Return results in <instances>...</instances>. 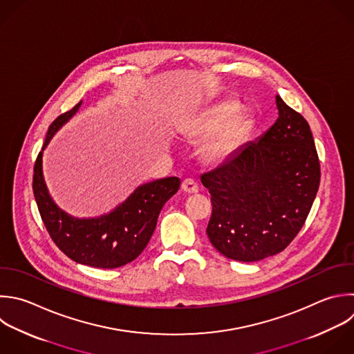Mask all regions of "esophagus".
<instances>
[{
    "instance_id": "34e87169",
    "label": "esophagus",
    "mask_w": 354,
    "mask_h": 354,
    "mask_svg": "<svg viewBox=\"0 0 354 354\" xmlns=\"http://www.w3.org/2000/svg\"><path fill=\"white\" fill-rule=\"evenodd\" d=\"M181 188L187 194H198V191H199L198 184L194 180H191V178H185L183 181V184H181Z\"/></svg>"
}]
</instances>
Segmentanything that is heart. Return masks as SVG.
<instances>
[{"label":"heart","instance_id":"1","mask_svg":"<svg viewBox=\"0 0 354 354\" xmlns=\"http://www.w3.org/2000/svg\"><path fill=\"white\" fill-rule=\"evenodd\" d=\"M239 109L235 101H224L206 109L199 118L192 120L184 136L201 141V159L207 166H220L228 160L241 145L246 130L248 120L243 116H234Z\"/></svg>","mask_w":354,"mask_h":354}]
</instances>
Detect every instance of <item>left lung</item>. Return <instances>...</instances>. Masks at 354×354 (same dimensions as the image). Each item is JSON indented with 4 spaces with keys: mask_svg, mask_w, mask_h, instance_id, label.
Returning <instances> with one entry per match:
<instances>
[{
    "mask_svg": "<svg viewBox=\"0 0 354 354\" xmlns=\"http://www.w3.org/2000/svg\"><path fill=\"white\" fill-rule=\"evenodd\" d=\"M278 118L201 176L212 195L206 228L225 257L259 261L282 252L303 227L319 185V162L306 119L275 95Z\"/></svg>",
    "mask_w": 354,
    "mask_h": 354,
    "instance_id": "obj_1",
    "label": "left lung"
}]
</instances>
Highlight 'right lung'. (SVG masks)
<instances>
[{"mask_svg":"<svg viewBox=\"0 0 354 354\" xmlns=\"http://www.w3.org/2000/svg\"><path fill=\"white\" fill-rule=\"evenodd\" d=\"M82 104L58 116L50 126L35 165L33 192L47 231L68 257L84 266L116 268L133 261L145 249L162 207L178 191L181 181L178 177H165L141 184L101 216L76 217L61 209L48 191L43 156L53 137L77 113Z\"/></svg>","mask_w":354,"mask_h":354,"instance_id":"obj_1","label":"right lung"}]
</instances>
